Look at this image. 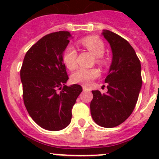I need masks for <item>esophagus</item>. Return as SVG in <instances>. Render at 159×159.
<instances>
[{"label":"esophagus","instance_id":"1","mask_svg":"<svg viewBox=\"0 0 159 159\" xmlns=\"http://www.w3.org/2000/svg\"><path fill=\"white\" fill-rule=\"evenodd\" d=\"M82 89H83V91H90V89H89V88L87 87V86L83 85V86H82Z\"/></svg>","mask_w":159,"mask_h":159}]
</instances>
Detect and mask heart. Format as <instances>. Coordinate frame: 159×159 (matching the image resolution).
I'll return each instance as SVG.
<instances>
[{
    "label": "heart",
    "instance_id": "b5f03b06",
    "mask_svg": "<svg viewBox=\"0 0 159 159\" xmlns=\"http://www.w3.org/2000/svg\"><path fill=\"white\" fill-rule=\"evenodd\" d=\"M80 44L90 51L94 57H97V62L104 63L102 56L105 52V45L100 38L97 37L90 36L83 38L80 41ZM62 61L67 68L73 70L77 66V51L72 45H68L62 53ZM100 72L96 68L87 69L79 68L70 75V80L73 83L89 85L91 81L99 76Z\"/></svg>",
    "mask_w": 159,
    "mask_h": 159
}]
</instances>
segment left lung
Here are the masks:
<instances>
[{"instance_id":"obj_1","label":"left lung","mask_w":159,"mask_h":159,"mask_svg":"<svg viewBox=\"0 0 159 159\" xmlns=\"http://www.w3.org/2000/svg\"><path fill=\"white\" fill-rule=\"evenodd\" d=\"M102 34L109 43L112 61L105 82L106 94L92 91L90 108L93 120L104 128H113L131 115L142 89V67L135 51L125 39L108 30Z\"/></svg>"}]
</instances>
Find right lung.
I'll return each mask as SVG.
<instances>
[{
    "label": "right lung",
    "mask_w": 159,
    "mask_h": 159,
    "mask_svg": "<svg viewBox=\"0 0 159 159\" xmlns=\"http://www.w3.org/2000/svg\"><path fill=\"white\" fill-rule=\"evenodd\" d=\"M70 38L73 37L68 31L45 35L28 50L20 69L24 102L28 114L40 127L49 131L68 126L72 107L82 91L79 84L65 85L68 76L62 53Z\"/></svg>",
    "instance_id": "obj_1"
}]
</instances>
